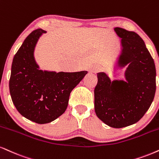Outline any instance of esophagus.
<instances>
[{
  "mask_svg": "<svg viewBox=\"0 0 159 159\" xmlns=\"http://www.w3.org/2000/svg\"><path fill=\"white\" fill-rule=\"evenodd\" d=\"M99 70H100V67L98 66H94L90 69V72L91 73H97Z\"/></svg>",
  "mask_w": 159,
  "mask_h": 159,
  "instance_id": "obj_1",
  "label": "esophagus"
}]
</instances>
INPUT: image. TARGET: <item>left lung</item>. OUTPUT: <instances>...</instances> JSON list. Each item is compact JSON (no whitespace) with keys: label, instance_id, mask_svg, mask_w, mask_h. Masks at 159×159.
Returning a JSON list of instances; mask_svg holds the SVG:
<instances>
[{"label":"left lung","instance_id":"left-lung-1","mask_svg":"<svg viewBox=\"0 0 159 159\" xmlns=\"http://www.w3.org/2000/svg\"><path fill=\"white\" fill-rule=\"evenodd\" d=\"M123 47L121 66L129 64L127 81H110L104 72L97 74L94 89L95 111L107 125L122 128L136 123L150 108L156 89L153 58L144 41L135 32L115 28Z\"/></svg>","mask_w":159,"mask_h":159}]
</instances>
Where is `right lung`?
<instances>
[{"instance_id":"obj_1","label":"right lung","mask_w":159,"mask_h":159,"mask_svg":"<svg viewBox=\"0 0 159 159\" xmlns=\"http://www.w3.org/2000/svg\"><path fill=\"white\" fill-rule=\"evenodd\" d=\"M44 33V30L38 29L26 37L13 58L9 78V92L17 110L38 124L49 123L64 113L70 93L87 73L38 70L34 49Z\"/></svg>"}]
</instances>
